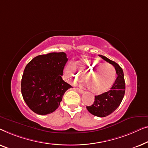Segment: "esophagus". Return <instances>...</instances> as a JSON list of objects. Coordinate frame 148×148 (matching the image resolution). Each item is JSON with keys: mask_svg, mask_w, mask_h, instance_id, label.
Segmentation results:
<instances>
[{"mask_svg": "<svg viewBox=\"0 0 148 148\" xmlns=\"http://www.w3.org/2000/svg\"><path fill=\"white\" fill-rule=\"evenodd\" d=\"M76 90L78 91V92H80V93H81V94H82V93H83L84 92V91H83V90H82V89L81 88H76Z\"/></svg>", "mask_w": 148, "mask_h": 148, "instance_id": "obj_1", "label": "esophagus"}]
</instances>
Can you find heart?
<instances>
[{
	"label": "heart",
	"instance_id": "b5f03b06",
	"mask_svg": "<svg viewBox=\"0 0 148 148\" xmlns=\"http://www.w3.org/2000/svg\"><path fill=\"white\" fill-rule=\"evenodd\" d=\"M73 66L77 72L69 64L66 68V76L74 82H80L84 77L88 90L95 95L107 91L115 81L116 69L111 64H105L96 59H82L74 63Z\"/></svg>",
	"mask_w": 148,
	"mask_h": 148
}]
</instances>
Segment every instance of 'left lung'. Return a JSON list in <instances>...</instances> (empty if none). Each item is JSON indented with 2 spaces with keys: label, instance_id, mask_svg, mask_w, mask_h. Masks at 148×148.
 <instances>
[{
  "label": "left lung",
  "instance_id": "8db88e82",
  "mask_svg": "<svg viewBox=\"0 0 148 148\" xmlns=\"http://www.w3.org/2000/svg\"><path fill=\"white\" fill-rule=\"evenodd\" d=\"M99 56L115 67L117 77L110 90L101 95L95 96L94 103L90 106H87L86 109L89 113L93 115L99 117H105L115 111L120 105L125 91V83L123 71L119 64L106 58L105 56Z\"/></svg>",
  "mask_w": 148,
  "mask_h": 148
}]
</instances>
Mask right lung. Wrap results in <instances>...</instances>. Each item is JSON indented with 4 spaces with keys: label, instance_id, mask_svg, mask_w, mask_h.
Segmentation results:
<instances>
[{
    "label": "right lung",
    "instance_id": "1",
    "mask_svg": "<svg viewBox=\"0 0 148 148\" xmlns=\"http://www.w3.org/2000/svg\"><path fill=\"white\" fill-rule=\"evenodd\" d=\"M68 58L64 52L39 55L27 64L21 80V93L29 109L38 115L53 113L71 88L62 78Z\"/></svg>",
    "mask_w": 148,
    "mask_h": 148
}]
</instances>
